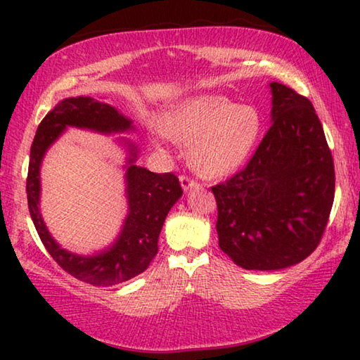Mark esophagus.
I'll return each mask as SVG.
<instances>
[{"mask_svg":"<svg viewBox=\"0 0 360 360\" xmlns=\"http://www.w3.org/2000/svg\"><path fill=\"white\" fill-rule=\"evenodd\" d=\"M179 182H181V187L184 188V192H187V191H192V188H198L200 187V184L195 179H191L188 178V176H179Z\"/></svg>","mask_w":360,"mask_h":360,"instance_id":"esophagus-1","label":"esophagus"}]
</instances>
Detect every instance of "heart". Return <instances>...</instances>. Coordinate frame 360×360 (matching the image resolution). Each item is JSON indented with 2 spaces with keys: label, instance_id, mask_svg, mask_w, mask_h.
<instances>
[{
  "label": "heart",
  "instance_id": "1",
  "mask_svg": "<svg viewBox=\"0 0 360 360\" xmlns=\"http://www.w3.org/2000/svg\"><path fill=\"white\" fill-rule=\"evenodd\" d=\"M163 131L191 148V162L205 176L235 172L251 154L262 130L254 106H238L221 95H198L181 101L162 122Z\"/></svg>",
  "mask_w": 360,
  "mask_h": 360
}]
</instances>
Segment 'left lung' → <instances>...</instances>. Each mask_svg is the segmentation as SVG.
Returning a JSON list of instances; mask_svg holds the SVG:
<instances>
[{
	"mask_svg": "<svg viewBox=\"0 0 360 360\" xmlns=\"http://www.w3.org/2000/svg\"><path fill=\"white\" fill-rule=\"evenodd\" d=\"M271 125L246 168L211 191L219 248L246 270H281L321 243L335 197L332 152L307 96L271 82Z\"/></svg>",
	"mask_w": 360,
	"mask_h": 360,
	"instance_id": "1",
	"label": "left lung"
}]
</instances>
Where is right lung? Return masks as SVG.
Segmentation results:
<instances>
[{
	"label": "right lung",
	"instance_id": "obj_1",
	"mask_svg": "<svg viewBox=\"0 0 360 360\" xmlns=\"http://www.w3.org/2000/svg\"><path fill=\"white\" fill-rule=\"evenodd\" d=\"M66 127H77L106 135L133 130L131 120L106 103L90 96H76L60 101L41 120L30 152L27 178L30 216L47 252L71 276L103 288L129 281L143 273L155 257L163 222L168 211L182 195L178 176L173 173H152L135 165L138 158L136 146L124 139L130 150L125 165L129 214L119 238L112 246L96 255L72 254L52 238L39 211L41 162L47 149L57 141Z\"/></svg>",
	"mask_w": 360,
	"mask_h": 360
}]
</instances>
